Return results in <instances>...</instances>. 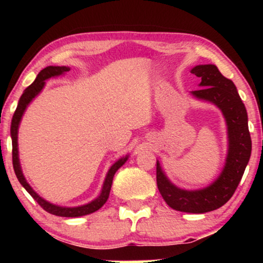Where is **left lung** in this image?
<instances>
[{
    "instance_id": "1",
    "label": "left lung",
    "mask_w": 263,
    "mask_h": 263,
    "mask_svg": "<svg viewBox=\"0 0 263 263\" xmlns=\"http://www.w3.org/2000/svg\"><path fill=\"white\" fill-rule=\"evenodd\" d=\"M192 73L200 78L201 89L193 96L216 105L228 126L229 151L225 167L218 179L200 190H184L172 184L157 161V186L172 209L184 213L203 214L219 209L234 195L251 156V136L247 125L246 107L235 84L213 64L197 65Z\"/></svg>"
}]
</instances>
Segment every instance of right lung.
I'll list each match as a JSON object with an SVG mask.
<instances>
[{"instance_id":"obj_1","label":"right lung","mask_w":263,"mask_h":263,"mask_svg":"<svg viewBox=\"0 0 263 263\" xmlns=\"http://www.w3.org/2000/svg\"><path fill=\"white\" fill-rule=\"evenodd\" d=\"M70 69L68 66H47L44 68L43 70L39 71V74L35 78V80L29 85L27 89L25 90V92L22 93L21 96L20 101H18L17 108L14 111L13 117H12V122H11V137H12V163H13V170L14 173H16L18 182L23 185L27 192L32 195V198L34 199L37 203L41 205L42 208L45 211H48L49 214H53V215L57 216H63V218H78V216H84L87 215V214H91L93 211L99 210L100 208L106 203V200L108 199V195H110V190H111V185H112V179L115 173H116L117 170L120 167H122L125 164V162L127 161L128 156L123 157V158L119 159L115 164L111 165V168L108 170L106 178H105L104 185H102L101 193L95 200H92L91 203L81 205V206H77V208H66V206H59V205H54L49 201L44 200L43 198H41L37 193L34 192L31 188L28 183H27L25 176H23L22 170H21V164H20V158H18V126H20L21 119H22L23 114H25L27 106L31 102L35 96L41 92V90L44 87L45 80H48L49 78L53 77H59V75L68 73Z\"/></svg>"}]
</instances>
